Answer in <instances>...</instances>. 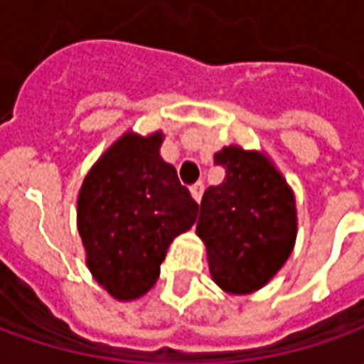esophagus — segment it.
<instances>
[{
  "label": "esophagus",
  "mask_w": 364,
  "mask_h": 364,
  "mask_svg": "<svg viewBox=\"0 0 364 364\" xmlns=\"http://www.w3.org/2000/svg\"><path fill=\"white\" fill-rule=\"evenodd\" d=\"M190 192H192V198L196 200L198 204H200V200H202V194H204V184H194V186L190 188Z\"/></svg>",
  "instance_id": "esophagus-1"
}]
</instances>
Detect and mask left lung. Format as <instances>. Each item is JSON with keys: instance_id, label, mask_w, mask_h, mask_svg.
Segmentation results:
<instances>
[{"instance_id": "8db88e82", "label": "left lung", "mask_w": 364, "mask_h": 364, "mask_svg": "<svg viewBox=\"0 0 364 364\" xmlns=\"http://www.w3.org/2000/svg\"><path fill=\"white\" fill-rule=\"evenodd\" d=\"M214 162L224 168L225 178L204 192L196 232L206 244L214 282L230 293H252L291 255L295 198L257 152L228 146Z\"/></svg>"}]
</instances>
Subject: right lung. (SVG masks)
I'll use <instances>...</instances> for the list:
<instances>
[{"label":"right lung","instance_id":"1","mask_svg":"<svg viewBox=\"0 0 364 364\" xmlns=\"http://www.w3.org/2000/svg\"><path fill=\"white\" fill-rule=\"evenodd\" d=\"M162 134H124L82 182L77 225L95 279L120 301L149 291L170 242L192 228L198 204L158 149Z\"/></svg>","mask_w":364,"mask_h":364}]
</instances>
